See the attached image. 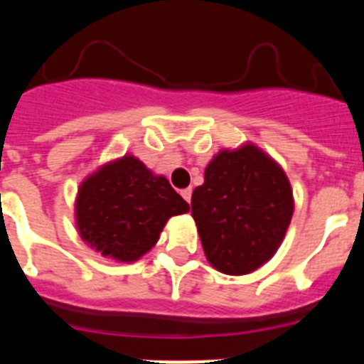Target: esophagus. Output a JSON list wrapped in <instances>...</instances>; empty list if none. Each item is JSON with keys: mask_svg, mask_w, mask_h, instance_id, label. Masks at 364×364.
<instances>
[{"mask_svg": "<svg viewBox=\"0 0 364 364\" xmlns=\"http://www.w3.org/2000/svg\"><path fill=\"white\" fill-rule=\"evenodd\" d=\"M191 188H188V189H182V191H180V195H182V198H184V200L186 202H188V204H189V202H191Z\"/></svg>", "mask_w": 364, "mask_h": 364, "instance_id": "1", "label": "esophagus"}]
</instances>
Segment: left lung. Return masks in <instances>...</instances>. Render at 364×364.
I'll return each mask as SVG.
<instances>
[{
  "label": "left lung",
  "instance_id": "left-lung-1",
  "mask_svg": "<svg viewBox=\"0 0 364 364\" xmlns=\"http://www.w3.org/2000/svg\"><path fill=\"white\" fill-rule=\"evenodd\" d=\"M191 215L213 268L246 275L268 262L294 215L284 171L259 147L224 149L213 156L204 184L195 188Z\"/></svg>",
  "mask_w": 364,
  "mask_h": 364
}]
</instances>
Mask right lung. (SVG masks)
<instances>
[{"label": "right lung", "mask_w": 364, "mask_h": 364, "mask_svg": "<svg viewBox=\"0 0 364 364\" xmlns=\"http://www.w3.org/2000/svg\"><path fill=\"white\" fill-rule=\"evenodd\" d=\"M189 204L131 154L87 176L76 198L80 237L104 257L140 259L156 244L166 222L188 213Z\"/></svg>", "instance_id": "add662e5"}]
</instances>
